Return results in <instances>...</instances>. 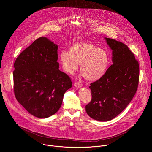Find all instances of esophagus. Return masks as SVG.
Listing matches in <instances>:
<instances>
[{"instance_id":"obj_1","label":"esophagus","mask_w":152,"mask_h":152,"mask_svg":"<svg viewBox=\"0 0 152 152\" xmlns=\"http://www.w3.org/2000/svg\"><path fill=\"white\" fill-rule=\"evenodd\" d=\"M82 84L81 83H79V82H76L75 83V86L76 87H77V88H80L82 87Z\"/></svg>"}]
</instances>
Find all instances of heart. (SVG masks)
<instances>
[{
    "instance_id": "obj_1",
    "label": "heart",
    "mask_w": 152,
    "mask_h": 152,
    "mask_svg": "<svg viewBox=\"0 0 152 152\" xmlns=\"http://www.w3.org/2000/svg\"><path fill=\"white\" fill-rule=\"evenodd\" d=\"M59 59L63 70L69 75L77 70L80 64L81 75L89 81L101 79L105 75L109 64L107 54L104 49L84 41L73 43L69 51H61Z\"/></svg>"
}]
</instances>
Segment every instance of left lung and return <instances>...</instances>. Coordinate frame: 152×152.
<instances>
[{"label":"left lung","instance_id":"obj_1","mask_svg":"<svg viewBox=\"0 0 152 152\" xmlns=\"http://www.w3.org/2000/svg\"><path fill=\"white\" fill-rule=\"evenodd\" d=\"M112 50L113 64L99 80L90 84L92 99L86 106L87 115L99 121L112 120L127 106L137 92L138 62L124 43L104 37Z\"/></svg>","mask_w":152,"mask_h":152}]
</instances>
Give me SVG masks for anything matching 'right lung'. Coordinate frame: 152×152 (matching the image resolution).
I'll return each instance as SVG.
<instances>
[{
  "instance_id": "right-lung-1",
  "label": "right lung",
  "mask_w": 152,
  "mask_h": 152,
  "mask_svg": "<svg viewBox=\"0 0 152 152\" xmlns=\"http://www.w3.org/2000/svg\"><path fill=\"white\" fill-rule=\"evenodd\" d=\"M58 45L39 37L17 58L13 72L18 102L32 115L45 118L57 113L64 95L72 87L70 77L59 70Z\"/></svg>"
}]
</instances>
